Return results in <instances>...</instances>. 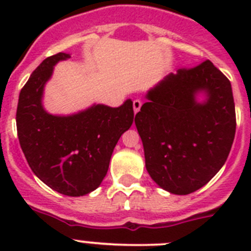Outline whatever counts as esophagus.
Segmentation results:
<instances>
[{
    "instance_id": "obj_1",
    "label": "esophagus",
    "mask_w": 251,
    "mask_h": 251,
    "mask_svg": "<svg viewBox=\"0 0 251 251\" xmlns=\"http://www.w3.org/2000/svg\"><path fill=\"white\" fill-rule=\"evenodd\" d=\"M142 106V101L138 100V99H136V100L133 101V110H134V113H138L139 109H141Z\"/></svg>"
}]
</instances>
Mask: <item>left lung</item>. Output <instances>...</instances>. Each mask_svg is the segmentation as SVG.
<instances>
[{"mask_svg": "<svg viewBox=\"0 0 251 251\" xmlns=\"http://www.w3.org/2000/svg\"><path fill=\"white\" fill-rule=\"evenodd\" d=\"M202 95V101L198 97ZM136 114L146 168L175 195L197 191L227 159L236 129L229 79L206 60L178 69L150 89Z\"/></svg>", "mask_w": 251, "mask_h": 251, "instance_id": "obj_1", "label": "left lung"}]
</instances>
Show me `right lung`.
<instances>
[{
    "mask_svg": "<svg viewBox=\"0 0 251 251\" xmlns=\"http://www.w3.org/2000/svg\"><path fill=\"white\" fill-rule=\"evenodd\" d=\"M70 54L59 52L40 64L21 89L17 136L32 172L66 196H84L100 186L115 145L134 118L133 101L118 108L93 104L69 115L50 114L43 105L45 84L54 66Z\"/></svg>",
    "mask_w": 251,
    "mask_h": 251,
    "instance_id": "obj_1",
    "label": "right lung"
}]
</instances>
